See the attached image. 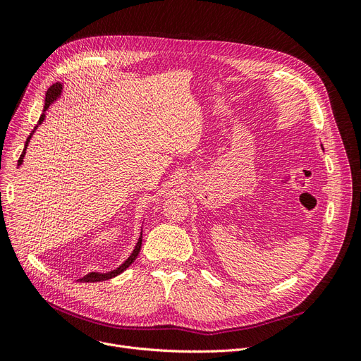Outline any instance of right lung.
<instances>
[{
    "instance_id": "right-lung-1",
    "label": "right lung",
    "mask_w": 361,
    "mask_h": 361,
    "mask_svg": "<svg viewBox=\"0 0 361 361\" xmlns=\"http://www.w3.org/2000/svg\"><path fill=\"white\" fill-rule=\"evenodd\" d=\"M61 96H63V82L52 84V85L49 87V89H48V92H47V94H45V105H43V111H42V114H40V118H39L37 125L35 126V129L31 130V134L28 135V138H27V141H25L24 150H23V154H20V158H19V161H18V167L23 166L24 157H25V152H27L30 140H31L32 135H35V133L37 130L39 125H42L43 120H45V117H47V110H48V108H49L54 102H57ZM141 243H143V231L140 232V238H138V241H137V244H135V247H134V250H133V253H130V256L123 262L122 265H118L116 269H111V271H108V272H97V271L89 272V274L84 276V277L80 279V280H81V281H85V283L104 281V280H110V279H113V277H116V276H118V274H122V272L137 259V256H138V253H140V250H141Z\"/></svg>"
}]
</instances>
